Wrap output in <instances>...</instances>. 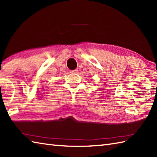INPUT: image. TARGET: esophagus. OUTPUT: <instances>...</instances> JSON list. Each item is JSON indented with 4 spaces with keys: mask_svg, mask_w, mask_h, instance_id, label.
Returning <instances> with one entry per match:
<instances>
[{
    "mask_svg": "<svg viewBox=\"0 0 157 157\" xmlns=\"http://www.w3.org/2000/svg\"><path fill=\"white\" fill-rule=\"evenodd\" d=\"M78 69H74V70H71V71L70 72L73 73H78Z\"/></svg>",
    "mask_w": 157,
    "mask_h": 157,
    "instance_id": "1",
    "label": "esophagus"
}]
</instances>
